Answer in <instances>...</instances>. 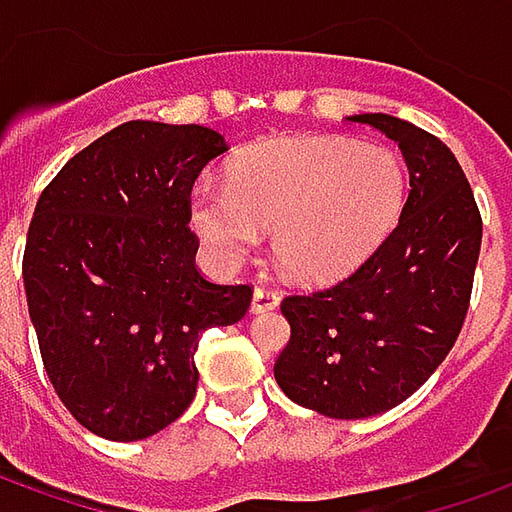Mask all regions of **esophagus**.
Segmentation results:
<instances>
[{"label": "esophagus", "mask_w": 512, "mask_h": 512, "mask_svg": "<svg viewBox=\"0 0 512 512\" xmlns=\"http://www.w3.org/2000/svg\"><path fill=\"white\" fill-rule=\"evenodd\" d=\"M280 305V294L271 291V288H255V297H252V314H266L274 311Z\"/></svg>", "instance_id": "esophagus-1"}]
</instances>
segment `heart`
Instances as JSON below:
<instances>
[{
  "instance_id": "b5f03b06",
  "label": "heart",
  "mask_w": 512,
  "mask_h": 512,
  "mask_svg": "<svg viewBox=\"0 0 512 512\" xmlns=\"http://www.w3.org/2000/svg\"><path fill=\"white\" fill-rule=\"evenodd\" d=\"M409 176L384 145L285 137L227 165V190L198 184L190 227L221 266H238L271 232L277 263L300 280H333L364 263L395 229Z\"/></svg>"
}]
</instances>
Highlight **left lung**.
<instances>
[{
  "label": "left lung",
  "mask_w": 512,
  "mask_h": 512,
  "mask_svg": "<svg viewBox=\"0 0 512 512\" xmlns=\"http://www.w3.org/2000/svg\"><path fill=\"white\" fill-rule=\"evenodd\" d=\"M398 142L409 196L398 227L350 277L285 297L291 339L274 364L285 395L336 420L403 403L429 381L460 336L482 246V218L457 156L429 131L353 114Z\"/></svg>",
  "instance_id": "obj_1"
}]
</instances>
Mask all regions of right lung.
I'll use <instances>...</instances> for the list:
<instances>
[{
	"label": "right lung",
	"instance_id": "1",
	"mask_svg": "<svg viewBox=\"0 0 512 512\" xmlns=\"http://www.w3.org/2000/svg\"><path fill=\"white\" fill-rule=\"evenodd\" d=\"M227 139L131 120L75 154L38 196L22 277L44 370L72 417L131 443L196 398L201 333L235 325L249 285L196 269L190 190Z\"/></svg>",
	"mask_w": 512,
	"mask_h": 512
}]
</instances>
